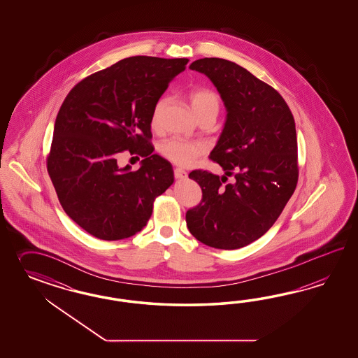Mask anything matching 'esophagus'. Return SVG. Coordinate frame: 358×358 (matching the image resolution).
Wrapping results in <instances>:
<instances>
[{
    "label": "esophagus",
    "instance_id": "34e87169",
    "mask_svg": "<svg viewBox=\"0 0 358 358\" xmlns=\"http://www.w3.org/2000/svg\"><path fill=\"white\" fill-rule=\"evenodd\" d=\"M174 177L177 180H185L187 177V173L185 172L184 169H180V168H176L174 169Z\"/></svg>",
    "mask_w": 358,
    "mask_h": 358
}]
</instances>
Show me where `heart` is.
Here are the masks:
<instances>
[{"label":"heart","mask_w":358,"mask_h":358,"mask_svg":"<svg viewBox=\"0 0 358 358\" xmlns=\"http://www.w3.org/2000/svg\"><path fill=\"white\" fill-rule=\"evenodd\" d=\"M189 103L194 111L195 117L199 120L207 114H217L220 99L217 93L208 89H196L189 94ZM165 108V99H160L152 113V127H157L160 117ZM159 152L166 160L180 166H189L195 160L205 155L206 145L199 141H181V139H169L160 144Z\"/></svg>","instance_id":"1"}]
</instances>
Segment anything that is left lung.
<instances>
[{
    "label": "left lung",
    "mask_w": 358,
    "mask_h": 358,
    "mask_svg": "<svg viewBox=\"0 0 358 358\" xmlns=\"http://www.w3.org/2000/svg\"><path fill=\"white\" fill-rule=\"evenodd\" d=\"M190 69L211 80L226 106V123L210 159L236 181L223 187L225 176L189 174L201 186L202 201L186 213V226L208 247L238 250L274 224L296 187L295 122L281 94L236 63L205 57Z\"/></svg>",
    "instance_id": "left-lung-1"
}]
</instances>
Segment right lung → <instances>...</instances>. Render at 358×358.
Returning a JSON list of instances; mask_svg holds the SVG:
<instances>
[{
  "label": "right lung",
  "mask_w": 358,
  "mask_h": 358,
  "mask_svg": "<svg viewBox=\"0 0 358 358\" xmlns=\"http://www.w3.org/2000/svg\"><path fill=\"white\" fill-rule=\"evenodd\" d=\"M187 59L132 56L80 81L55 120L47 171L66 215L101 240L139 232L156 196L173 184L172 164L152 155L153 108ZM143 149L141 168L117 153Z\"/></svg>",
  "instance_id": "obj_1"
}]
</instances>
